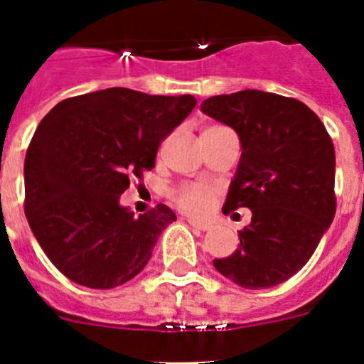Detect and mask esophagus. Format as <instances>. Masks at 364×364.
I'll use <instances>...</instances> for the list:
<instances>
[{"mask_svg": "<svg viewBox=\"0 0 364 364\" xmlns=\"http://www.w3.org/2000/svg\"><path fill=\"white\" fill-rule=\"evenodd\" d=\"M189 226L195 228L198 231H210L211 226L208 222H200V220H195V218H189Z\"/></svg>", "mask_w": 364, "mask_h": 364, "instance_id": "1", "label": "esophagus"}]
</instances>
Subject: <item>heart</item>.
<instances>
[{
  "mask_svg": "<svg viewBox=\"0 0 364 364\" xmlns=\"http://www.w3.org/2000/svg\"><path fill=\"white\" fill-rule=\"evenodd\" d=\"M173 202L189 215H204L211 210L215 189L204 184H182L173 191Z\"/></svg>",
  "mask_w": 364,
  "mask_h": 364,
  "instance_id": "obj_1",
  "label": "heart"
}]
</instances>
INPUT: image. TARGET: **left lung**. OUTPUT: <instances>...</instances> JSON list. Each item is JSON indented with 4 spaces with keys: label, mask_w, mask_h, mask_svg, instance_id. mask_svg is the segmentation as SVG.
<instances>
[{
    "label": "left lung",
    "mask_w": 364,
    "mask_h": 364,
    "mask_svg": "<svg viewBox=\"0 0 364 364\" xmlns=\"http://www.w3.org/2000/svg\"><path fill=\"white\" fill-rule=\"evenodd\" d=\"M208 117L237 131L242 154L224 213L252 210L240 246L213 266L247 290L294 277L336 215V149L319 117L295 98L246 89L211 96Z\"/></svg>",
    "instance_id": "obj_1"
}]
</instances>
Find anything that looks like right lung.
Returning a JSON list of instances; mask_svg holds the SVG:
<instances>
[{"label":"right lung","mask_w":364,"mask_h":364,"mask_svg":"<svg viewBox=\"0 0 364 364\" xmlns=\"http://www.w3.org/2000/svg\"><path fill=\"white\" fill-rule=\"evenodd\" d=\"M195 105L191 95L111 87L63 100L45 114L25 156V215L67 279L111 290L146 268L176 215L159 204L134 217L120 195L153 169L164 138Z\"/></svg>","instance_id":"right-lung-1"}]
</instances>
